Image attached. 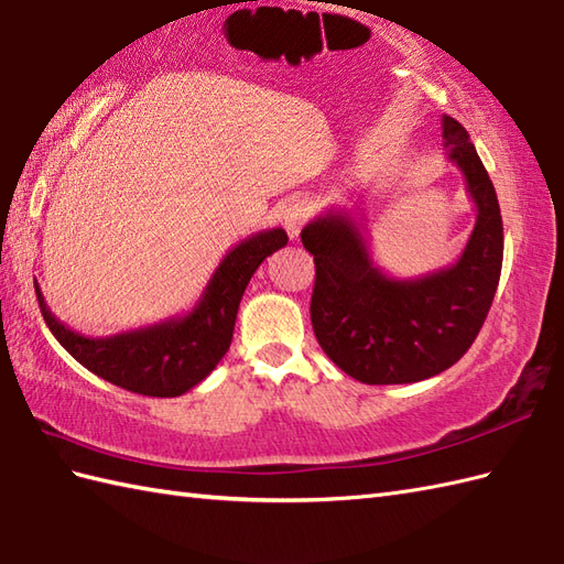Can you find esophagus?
Instances as JSON below:
<instances>
[{
    "label": "esophagus",
    "instance_id": "1",
    "mask_svg": "<svg viewBox=\"0 0 564 564\" xmlns=\"http://www.w3.org/2000/svg\"><path fill=\"white\" fill-rule=\"evenodd\" d=\"M313 215V206H310L307 198H293L289 206L283 208V227L293 239L301 235V230L305 227V223Z\"/></svg>",
    "mask_w": 564,
    "mask_h": 564
}]
</instances>
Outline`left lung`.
<instances>
[{
	"mask_svg": "<svg viewBox=\"0 0 564 564\" xmlns=\"http://www.w3.org/2000/svg\"><path fill=\"white\" fill-rule=\"evenodd\" d=\"M443 148L458 166L477 218L458 261L416 279H394L370 254L364 218L327 208L301 239L315 257L310 317L322 349L366 386H402L460 361L492 307L505 227L499 200L467 130L441 118Z\"/></svg>",
	"mask_w": 564,
	"mask_h": 564,
	"instance_id": "1",
	"label": "left lung"
}]
</instances>
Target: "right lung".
<instances>
[{"instance_id": "1", "label": "right lung", "mask_w": 564, "mask_h": 564, "mask_svg": "<svg viewBox=\"0 0 564 564\" xmlns=\"http://www.w3.org/2000/svg\"><path fill=\"white\" fill-rule=\"evenodd\" d=\"M285 245L289 235L281 227L242 239L223 257L206 291L186 315L113 337H84L51 313L39 283L35 295L53 337L94 376L148 398H178L220 364L230 349L239 301L249 279L263 259Z\"/></svg>"}]
</instances>
